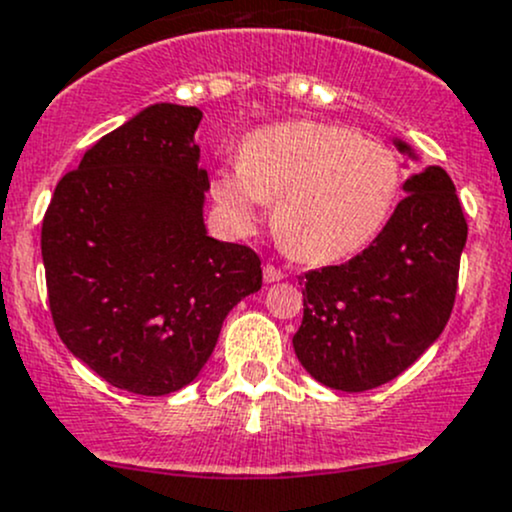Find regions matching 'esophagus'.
<instances>
[{
    "label": "esophagus",
    "instance_id": "1",
    "mask_svg": "<svg viewBox=\"0 0 512 512\" xmlns=\"http://www.w3.org/2000/svg\"><path fill=\"white\" fill-rule=\"evenodd\" d=\"M262 277H265V282H267V284H272V282H282V279H284V272H282V270H277V267L267 265L265 270H262Z\"/></svg>",
    "mask_w": 512,
    "mask_h": 512
}]
</instances>
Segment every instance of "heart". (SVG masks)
<instances>
[{"label":"heart","mask_w":512,"mask_h":512,"mask_svg":"<svg viewBox=\"0 0 512 512\" xmlns=\"http://www.w3.org/2000/svg\"><path fill=\"white\" fill-rule=\"evenodd\" d=\"M402 184L395 152L348 127L292 120L245 139L240 166L213 179V198L238 233L255 228L267 201L274 233L309 265L351 257L375 240Z\"/></svg>","instance_id":"1"}]
</instances>
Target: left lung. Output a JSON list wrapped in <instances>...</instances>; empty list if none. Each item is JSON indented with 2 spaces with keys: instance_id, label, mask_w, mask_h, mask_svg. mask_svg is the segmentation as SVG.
I'll return each instance as SVG.
<instances>
[{
  "instance_id": "left-lung-1",
  "label": "left lung",
  "mask_w": 512,
  "mask_h": 512,
  "mask_svg": "<svg viewBox=\"0 0 512 512\" xmlns=\"http://www.w3.org/2000/svg\"><path fill=\"white\" fill-rule=\"evenodd\" d=\"M392 144L419 161L407 142L392 137ZM402 191L405 198L360 255L306 272L299 282L304 319L294 353L331 390L365 392L395 380L451 316L469 235L456 186L441 166H424Z\"/></svg>"
}]
</instances>
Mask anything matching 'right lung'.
<instances>
[{
  "label": "right lung",
  "mask_w": 512,
  "mask_h": 512,
  "mask_svg": "<svg viewBox=\"0 0 512 512\" xmlns=\"http://www.w3.org/2000/svg\"><path fill=\"white\" fill-rule=\"evenodd\" d=\"M198 107L157 102L63 176L41 255L58 336L120 390L157 397L198 378L225 316L260 292V257L208 235Z\"/></svg>",
  "instance_id": "right-lung-1"
}]
</instances>
